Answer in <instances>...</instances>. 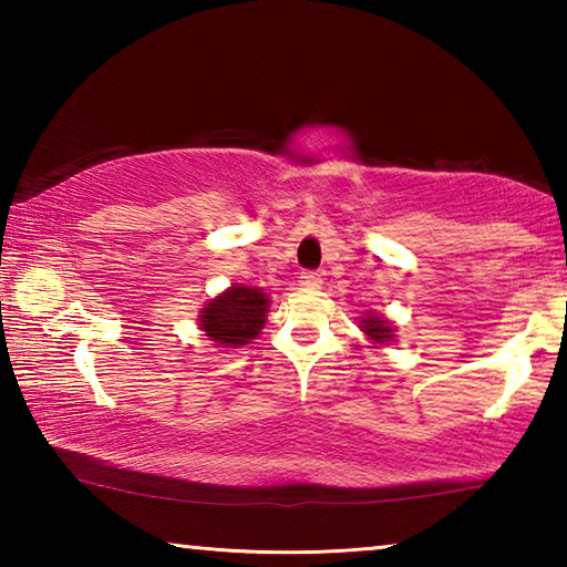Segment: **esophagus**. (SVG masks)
Here are the masks:
<instances>
[{
	"mask_svg": "<svg viewBox=\"0 0 567 567\" xmlns=\"http://www.w3.org/2000/svg\"><path fill=\"white\" fill-rule=\"evenodd\" d=\"M300 285L302 287H310V290H318V287L322 285V275L315 272V270H305L300 275Z\"/></svg>",
	"mask_w": 567,
	"mask_h": 567,
	"instance_id": "34e87169",
	"label": "esophagus"
}]
</instances>
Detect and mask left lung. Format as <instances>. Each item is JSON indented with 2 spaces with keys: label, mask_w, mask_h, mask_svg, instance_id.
<instances>
[{
  "label": "left lung",
  "mask_w": 567,
  "mask_h": 567,
  "mask_svg": "<svg viewBox=\"0 0 567 567\" xmlns=\"http://www.w3.org/2000/svg\"><path fill=\"white\" fill-rule=\"evenodd\" d=\"M360 322H362L364 332H368L370 338L375 340V342H388V340H392V330H390L388 320H382V318H372V315H368V318L360 320Z\"/></svg>",
  "instance_id": "8db88e82"
}]
</instances>
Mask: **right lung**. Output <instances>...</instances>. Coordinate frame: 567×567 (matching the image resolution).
<instances>
[{"label":"right lung","mask_w":567,"mask_h":567,"mask_svg":"<svg viewBox=\"0 0 567 567\" xmlns=\"http://www.w3.org/2000/svg\"><path fill=\"white\" fill-rule=\"evenodd\" d=\"M267 302H270L267 295L257 287L235 285L205 307L199 315V324H203L207 338L225 344V348H239V344H247L260 334Z\"/></svg>","instance_id":"add662e5"}]
</instances>
